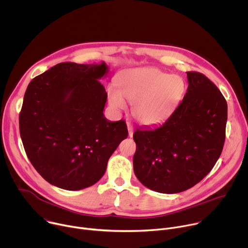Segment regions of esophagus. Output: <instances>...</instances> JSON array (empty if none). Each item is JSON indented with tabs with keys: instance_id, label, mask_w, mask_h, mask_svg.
Listing matches in <instances>:
<instances>
[{
	"instance_id": "obj_1",
	"label": "esophagus",
	"mask_w": 248,
	"mask_h": 248,
	"mask_svg": "<svg viewBox=\"0 0 248 248\" xmlns=\"http://www.w3.org/2000/svg\"><path fill=\"white\" fill-rule=\"evenodd\" d=\"M127 130H128V135L131 137L133 134V127L129 123H127Z\"/></svg>"
}]
</instances>
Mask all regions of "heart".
I'll return each instance as SVG.
<instances>
[{
  "instance_id": "heart-1",
  "label": "heart",
  "mask_w": 248,
  "mask_h": 248,
  "mask_svg": "<svg viewBox=\"0 0 248 248\" xmlns=\"http://www.w3.org/2000/svg\"><path fill=\"white\" fill-rule=\"evenodd\" d=\"M117 88H108V103L115 112L133 104L134 119L142 125L163 124L181 102L186 84L179 76L169 75L154 67H133L123 70L117 78Z\"/></svg>"
}]
</instances>
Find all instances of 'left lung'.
I'll return each mask as SVG.
<instances>
[{
	"mask_svg": "<svg viewBox=\"0 0 248 248\" xmlns=\"http://www.w3.org/2000/svg\"><path fill=\"white\" fill-rule=\"evenodd\" d=\"M187 91L162 124L137 128L133 170L151 190L173 194L189 189L213 169L225 142L228 105L205 76L188 72Z\"/></svg>",
	"mask_w": 248,
	"mask_h": 248,
	"instance_id": "obj_1",
	"label": "left lung"
}]
</instances>
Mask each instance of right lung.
I'll list each match as a JSON object with an SVG mask.
<instances>
[{
  "label": "right lung",
  "instance_id": "add662e5",
  "mask_svg": "<svg viewBox=\"0 0 248 248\" xmlns=\"http://www.w3.org/2000/svg\"><path fill=\"white\" fill-rule=\"evenodd\" d=\"M109 74L105 62H61L28 84L19 114L26 155L44 180L65 189L95 185L120 143L125 122L104 116L107 92L99 81Z\"/></svg>",
  "mask_w": 248,
  "mask_h": 248
}]
</instances>
